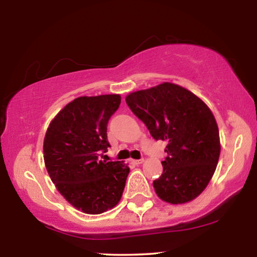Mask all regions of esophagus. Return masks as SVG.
<instances>
[{
  "label": "esophagus",
  "instance_id": "obj_1",
  "mask_svg": "<svg viewBox=\"0 0 257 257\" xmlns=\"http://www.w3.org/2000/svg\"><path fill=\"white\" fill-rule=\"evenodd\" d=\"M132 162H133V163H134V164L139 165V164H142V163H143V162H144V160H143V158H141V160H133Z\"/></svg>",
  "mask_w": 257,
  "mask_h": 257
}]
</instances>
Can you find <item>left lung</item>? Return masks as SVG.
Masks as SVG:
<instances>
[{"label":"left lung","mask_w":257,"mask_h":257,"mask_svg":"<svg viewBox=\"0 0 257 257\" xmlns=\"http://www.w3.org/2000/svg\"><path fill=\"white\" fill-rule=\"evenodd\" d=\"M125 102L155 140L168 142L163 173L154 180L157 196L175 205L196 199L214 175L221 150L207 104L172 82L130 93Z\"/></svg>","instance_id":"obj_1"}]
</instances>
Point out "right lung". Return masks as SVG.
<instances>
[{
	"label": "right lung",
	"instance_id": "add662e5",
	"mask_svg": "<svg viewBox=\"0 0 257 257\" xmlns=\"http://www.w3.org/2000/svg\"><path fill=\"white\" fill-rule=\"evenodd\" d=\"M120 103L118 94L77 97L46 130L43 153L50 178L65 199L87 214L115 207L123 193L128 164L99 160L110 147L107 124Z\"/></svg>",
	"mask_w": 257,
	"mask_h": 257
}]
</instances>
